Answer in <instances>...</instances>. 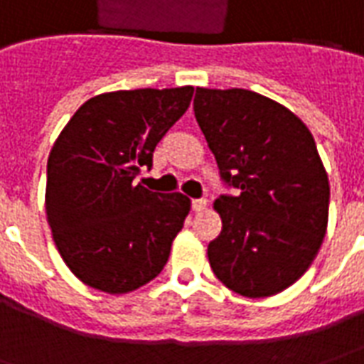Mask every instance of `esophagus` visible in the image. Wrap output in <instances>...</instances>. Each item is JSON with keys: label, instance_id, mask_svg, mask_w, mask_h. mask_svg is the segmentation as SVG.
Returning a JSON list of instances; mask_svg holds the SVG:
<instances>
[{"label": "esophagus", "instance_id": "obj_1", "mask_svg": "<svg viewBox=\"0 0 364 364\" xmlns=\"http://www.w3.org/2000/svg\"><path fill=\"white\" fill-rule=\"evenodd\" d=\"M191 208H193L195 213H203V210H206V200L205 198H193V200H191Z\"/></svg>", "mask_w": 364, "mask_h": 364}]
</instances>
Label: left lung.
<instances>
[{
	"instance_id": "8db88e82",
	"label": "left lung",
	"mask_w": 364,
	"mask_h": 364,
	"mask_svg": "<svg viewBox=\"0 0 364 364\" xmlns=\"http://www.w3.org/2000/svg\"><path fill=\"white\" fill-rule=\"evenodd\" d=\"M193 109L222 181L237 189L214 200L222 218L208 244L214 274L247 298L289 289L328 228L329 181L312 132L255 91L197 87Z\"/></svg>"
}]
</instances>
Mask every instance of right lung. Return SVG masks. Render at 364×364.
Segmentation results:
<instances>
[{
    "mask_svg": "<svg viewBox=\"0 0 364 364\" xmlns=\"http://www.w3.org/2000/svg\"><path fill=\"white\" fill-rule=\"evenodd\" d=\"M193 87L111 91L75 111L46 166V218L70 271L124 294L156 279L191 210L181 193H151L134 177L189 109Z\"/></svg>",
    "mask_w": 364,
    "mask_h": 364,
    "instance_id": "add662e5",
    "label": "right lung"
}]
</instances>
